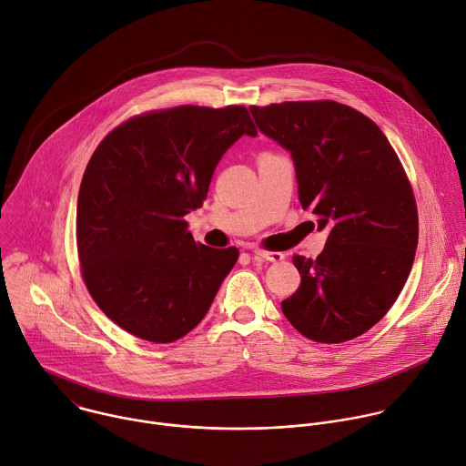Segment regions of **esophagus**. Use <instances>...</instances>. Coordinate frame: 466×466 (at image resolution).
<instances>
[{"label": "esophagus", "mask_w": 466, "mask_h": 466, "mask_svg": "<svg viewBox=\"0 0 466 466\" xmlns=\"http://www.w3.org/2000/svg\"><path fill=\"white\" fill-rule=\"evenodd\" d=\"M252 256H254V259H263V261H270V263H278L285 258L281 252H272V250H263V248L254 250Z\"/></svg>", "instance_id": "1"}]
</instances>
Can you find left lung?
I'll return each instance as SVG.
<instances>
[{
    "label": "left lung",
    "instance_id": "left-lung-1",
    "mask_svg": "<svg viewBox=\"0 0 466 466\" xmlns=\"http://www.w3.org/2000/svg\"><path fill=\"white\" fill-rule=\"evenodd\" d=\"M250 113L290 151L299 203L329 230L317 259L292 256L301 281L281 311L309 340H353L390 311L413 265L419 216L402 163L370 116L335 100Z\"/></svg>",
    "mask_w": 466,
    "mask_h": 466
}]
</instances>
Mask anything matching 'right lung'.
<instances>
[{
	"label": "right lung",
	"instance_id": "add662e5",
	"mask_svg": "<svg viewBox=\"0 0 466 466\" xmlns=\"http://www.w3.org/2000/svg\"><path fill=\"white\" fill-rule=\"evenodd\" d=\"M241 135H258L245 106L188 104L135 115L93 151L76 205L80 272L100 311L133 337L183 339L236 265V247L196 243L185 216L203 207Z\"/></svg>",
	"mask_w": 466,
	"mask_h": 466
}]
</instances>
